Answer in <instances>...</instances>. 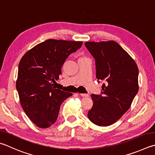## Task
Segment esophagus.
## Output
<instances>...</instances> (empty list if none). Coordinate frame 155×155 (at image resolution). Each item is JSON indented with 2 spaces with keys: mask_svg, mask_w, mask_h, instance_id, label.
Wrapping results in <instances>:
<instances>
[{
  "mask_svg": "<svg viewBox=\"0 0 155 155\" xmlns=\"http://www.w3.org/2000/svg\"><path fill=\"white\" fill-rule=\"evenodd\" d=\"M82 97H88L89 94H79Z\"/></svg>",
  "mask_w": 155,
  "mask_h": 155,
  "instance_id": "34e87169",
  "label": "esophagus"
}]
</instances>
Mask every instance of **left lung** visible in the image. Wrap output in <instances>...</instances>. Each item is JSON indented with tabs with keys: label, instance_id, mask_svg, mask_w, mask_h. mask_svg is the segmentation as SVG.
I'll return each instance as SVG.
<instances>
[{
	"label": "left lung",
	"instance_id": "left-lung-1",
	"mask_svg": "<svg viewBox=\"0 0 155 155\" xmlns=\"http://www.w3.org/2000/svg\"><path fill=\"white\" fill-rule=\"evenodd\" d=\"M85 45L95 58L97 78L106 81L102 95H91L94 105L87 117L98 126L110 125L128 110L138 91V68L117 42H86Z\"/></svg>",
	"mask_w": 155,
	"mask_h": 155
}]
</instances>
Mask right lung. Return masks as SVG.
<instances>
[{"label":"right lung","instance_id":"add662e5","mask_svg":"<svg viewBox=\"0 0 155 155\" xmlns=\"http://www.w3.org/2000/svg\"><path fill=\"white\" fill-rule=\"evenodd\" d=\"M83 42L48 39L25 53L19 64L16 89L22 108L41 128L51 126L58 119L60 106L72 94L54 86L61 67L70 54Z\"/></svg>","mask_w":155,"mask_h":155}]
</instances>
